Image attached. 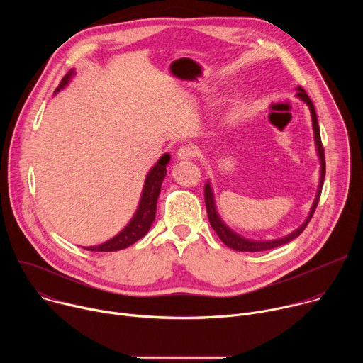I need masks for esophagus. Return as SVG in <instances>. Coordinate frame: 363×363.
Wrapping results in <instances>:
<instances>
[{
  "mask_svg": "<svg viewBox=\"0 0 363 363\" xmlns=\"http://www.w3.org/2000/svg\"><path fill=\"white\" fill-rule=\"evenodd\" d=\"M195 155H196V149L192 145H184L177 152L178 160H192Z\"/></svg>",
  "mask_w": 363,
  "mask_h": 363,
  "instance_id": "obj_1",
  "label": "esophagus"
}]
</instances>
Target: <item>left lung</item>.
Instances as JSON below:
<instances>
[{
	"instance_id": "8db88e82",
	"label": "left lung",
	"mask_w": 363,
	"mask_h": 363,
	"mask_svg": "<svg viewBox=\"0 0 363 363\" xmlns=\"http://www.w3.org/2000/svg\"><path fill=\"white\" fill-rule=\"evenodd\" d=\"M300 100H303L306 105L310 109V115H312V123H313V132H315V143H316V150H318V157L320 161V178H319V188H318V194L316 198L313 201L312 208H310V213L306 218V221L293 233H290L286 237L277 238V240H269V241H257V240H250L245 238L237 233H234L220 217V214L217 213V206H216V199H214V192H213V186L211 182L208 181L205 184V206H206V214H208V220L211 227L214 228V231L217 233V235L220 237V240L230 248L237 250V251H247V252H257V251H266V250H272L276 248L279 245L287 244L291 240H294L296 237H298L303 230L307 227L308 221L312 220L316 206L319 203V198L322 194V186H323V181H325V174H326V164H325V150H323V145H322V139H320V129H319V123H318V116H316V111L312 100L307 96V93L304 91L303 87H297V94H296Z\"/></svg>"
}]
</instances>
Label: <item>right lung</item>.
Instances as JSON below:
<instances>
[{
    "label": "right lung",
    "mask_w": 363,
    "mask_h": 363,
    "mask_svg": "<svg viewBox=\"0 0 363 363\" xmlns=\"http://www.w3.org/2000/svg\"><path fill=\"white\" fill-rule=\"evenodd\" d=\"M73 76H74V70H70L65 76V79L62 80L59 87L56 89L55 94L57 91H60L62 89H65ZM169 160H171V155L164 153L160 158V161L155 164L150 168V171L147 172L145 184H143L140 201L138 205V210H136L135 216L132 217V220L129 221V224L119 234H116L113 238L108 240L106 242H101V244L93 245V247H83V248H86L89 251H101V252L123 250V248H128L132 244H135L138 240H140L149 231L152 223L155 221L158 196L161 192V185L167 175V165H168Z\"/></svg>",
    "instance_id": "right-lung-1"
}]
</instances>
